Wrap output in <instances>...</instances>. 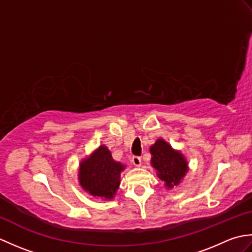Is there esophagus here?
I'll return each instance as SVG.
<instances>
[{"label":"esophagus","instance_id":"1","mask_svg":"<svg viewBox=\"0 0 252 252\" xmlns=\"http://www.w3.org/2000/svg\"><path fill=\"white\" fill-rule=\"evenodd\" d=\"M132 163L135 165V167H141V164H142V160H141V158L138 157V156H133L132 157Z\"/></svg>","mask_w":252,"mask_h":252}]
</instances>
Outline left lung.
<instances>
[{
	"mask_svg": "<svg viewBox=\"0 0 252 252\" xmlns=\"http://www.w3.org/2000/svg\"><path fill=\"white\" fill-rule=\"evenodd\" d=\"M152 155L151 165L156 175L163 182L167 189L179 186L189 172V161L181 151L174 149L171 144L159 137L149 148Z\"/></svg>",
	"mask_w": 252,
	"mask_h": 252,
	"instance_id": "obj_1",
	"label": "left lung"
}]
</instances>
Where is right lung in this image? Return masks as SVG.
<instances>
[{"label": "right lung", "instance_id": "add662e5", "mask_svg": "<svg viewBox=\"0 0 252 252\" xmlns=\"http://www.w3.org/2000/svg\"><path fill=\"white\" fill-rule=\"evenodd\" d=\"M126 164L116 161L106 145H100L81 160L78 181L89 195L103 200L114 199L120 186V175Z\"/></svg>", "mask_w": 252, "mask_h": 252}]
</instances>
